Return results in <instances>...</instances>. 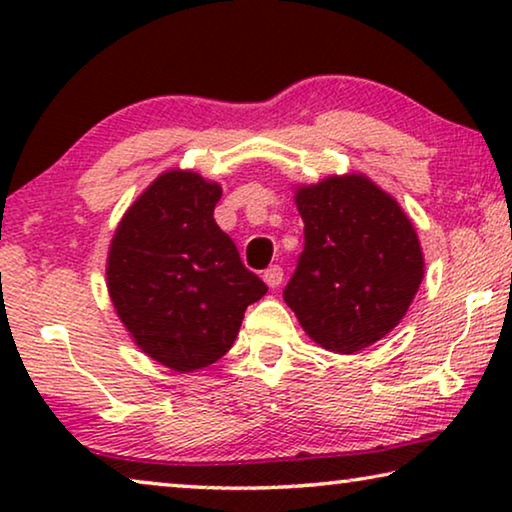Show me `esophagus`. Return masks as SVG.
<instances>
[{"label": "esophagus", "mask_w": 512, "mask_h": 512, "mask_svg": "<svg viewBox=\"0 0 512 512\" xmlns=\"http://www.w3.org/2000/svg\"><path fill=\"white\" fill-rule=\"evenodd\" d=\"M263 281L268 284L270 288H277L281 281H284V270L279 268V265H270L268 270L263 272Z\"/></svg>", "instance_id": "1"}]
</instances>
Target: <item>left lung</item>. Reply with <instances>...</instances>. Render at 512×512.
I'll return each instance as SVG.
<instances>
[{"instance_id": "obj_1", "label": "left lung", "mask_w": 512, "mask_h": 512, "mask_svg": "<svg viewBox=\"0 0 512 512\" xmlns=\"http://www.w3.org/2000/svg\"><path fill=\"white\" fill-rule=\"evenodd\" d=\"M305 249L284 288L316 344L355 353L402 321L425 274L418 235L395 198L365 175L300 187Z\"/></svg>"}]
</instances>
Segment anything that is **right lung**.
<instances>
[{
  "mask_svg": "<svg viewBox=\"0 0 512 512\" xmlns=\"http://www.w3.org/2000/svg\"><path fill=\"white\" fill-rule=\"evenodd\" d=\"M217 182L168 170L138 196L108 251V293L136 344L173 372L217 362L268 286L214 221Z\"/></svg>",
  "mask_w": 512,
  "mask_h": 512,
  "instance_id": "right-lung-1",
  "label": "right lung"
}]
</instances>
